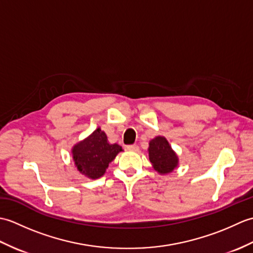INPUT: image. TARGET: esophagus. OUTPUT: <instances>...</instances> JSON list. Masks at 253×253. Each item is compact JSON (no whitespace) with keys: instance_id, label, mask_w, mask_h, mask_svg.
<instances>
[{"instance_id":"34e87169","label":"esophagus","mask_w":253,"mask_h":253,"mask_svg":"<svg viewBox=\"0 0 253 253\" xmlns=\"http://www.w3.org/2000/svg\"><path fill=\"white\" fill-rule=\"evenodd\" d=\"M126 150H128V151H132V152H137L139 150V147L137 146V144H129V146L126 147Z\"/></svg>"}]
</instances>
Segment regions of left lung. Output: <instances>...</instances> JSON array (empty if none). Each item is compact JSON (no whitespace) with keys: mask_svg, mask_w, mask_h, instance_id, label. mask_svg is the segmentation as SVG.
<instances>
[{"mask_svg":"<svg viewBox=\"0 0 253 253\" xmlns=\"http://www.w3.org/2000/svg\"><path fill=\"white\" fill-rule=\"evenodd\" d=\"M148 153L152 168L160 175L171 173L179 164L178 155L171 149L168 139L163 136H157L150 140Z\"/></svg>","mask_w":253,"mask_h":253,"instance_id":"8db88e82","label":"left lung"}]
</instances>
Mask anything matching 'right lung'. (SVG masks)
<instances>
[{
  "label": "right lung",
  "instance_id": "1",
  "mask_svg": "<svg viewBox=\"0 0 253 253\" xmlns=\"http://www.w3.org/2000/svg\"><path fill=\"white\" fill-rule=\"evenodd\" d=\"M122 151V147L117 143L109 142L106 133L99 127L84 140L74 144L72 155L80 174L89 179H98L105 174L109 164Z\"/></svg>",
  "mask_w": 253,
  "mask_h": 253
}]
</instances>
